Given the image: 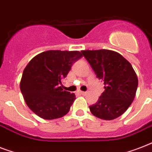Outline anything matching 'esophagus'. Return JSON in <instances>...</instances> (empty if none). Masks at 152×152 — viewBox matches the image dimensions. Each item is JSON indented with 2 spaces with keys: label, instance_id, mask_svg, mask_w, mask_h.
I'll return each instance as SVG.
<instances>
[{
  "label": "esophagus",
  "instance_id": "1",
  "mask_svg": "<svg viewBox=\"0 0 152 152\" xmlns=\"http://www.w3.org/2000/svg\"><path fill=\"white\" fill-rule=\"evenodd\" d=\"M80 95H87V92H85V91H80Z\"/></svg>",
  "mask_w": 152,
  "mask_h": 152
}]
</instances>
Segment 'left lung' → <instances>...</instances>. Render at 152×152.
<instances>
[{"label":"left lung","instance_id":"1","mask_svg":"<svg viewBox=\"0 0 152 152\" xmlns=\"http://www.w3.org/2000/svg\"><path fill=\"white\" fill-rule=\"evenodd\" d=\"M81 52L105 85V91L97 102L89 106L91 113L103 120H113L122 115L132 104L138 86L132 64L115 51Z\"/></svg>","mask_w":152,"mask_h":152}]
</instances>
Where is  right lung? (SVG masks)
<instances>
[{
  "mask_svg": "<svg viewBox=\"0 0 152 152\" xmlns=\"http://www.w3.org/2000/svg\"><path fill=\"white\" fill-rule=\"evenodd\" d=\"M82 57L79 51L48 50L31 60L23 72L20 91L35 114L53 120L69 113L76 95L63 90L61 81Z\"/></svg>",
  "mask_w": 152,
  "mask_h": 152,
  "instance_id": "obj_1",
  "label": "right lung"
}]
</instances>
